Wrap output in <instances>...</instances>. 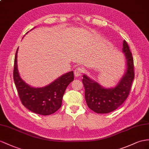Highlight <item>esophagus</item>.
Here are the masks:
<instances>
[{
    "mask_svg": "<svg viewBox=\"0 0 149 149\" xmlns=\"http://www.w3.org/2000/svg\"><path fill=\"white\" fill-rule=\"evenodd\" d=\"M84 70L82 67H78L77 68H75V70H74V74L75 77H79V76H81Z\"/></svg>",
    "mask_w": 149,
    "mask_h": 149,
    "instance_id": "obj_1",
    "label": "esophagus"
}]
</instances>
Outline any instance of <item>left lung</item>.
Masks as SVG:
<instances>
[{
	"label": "left lung",
	"mask_w": 149,
	"mask_h": 149,
	"mask_svg": "<svg viewBox=\"0 0 149 149\" xmlns=\"http://www.w3.org/2000/svg\"><path fill=\"white\" fill-rule=\"evenodd\" d=\"M122 51L127 60V70L119 83L113 88H104L86 75H83L82 83L87 104L97 113L104 114L114 111L128 96L135 73L132 54L125 40L123 41Z\"/></svg>",
	"instance_id": "8db88e82"
}]
</instances>
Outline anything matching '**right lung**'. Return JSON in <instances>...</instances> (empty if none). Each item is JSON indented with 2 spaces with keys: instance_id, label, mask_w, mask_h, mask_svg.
Masks as SVG:
<instances>
[{
  "instance_id": "obj_1",
  "label": "right lung",
  "mask_w": 149,
  "mask_h": 149,
  "mask_svg": "<svg viewBox=\"0 0 149 149\" xmlns=\"http://www.w3.org/2000/svg\"><path fill=\"white\" fill-rule=\"evenodd\" d=\"M18 48L14 58L13 77L20 100L29 111L41 115L55 113L62 106L63 96L69 84L74 81L73 71L60 76L49 85L43 87H31L19 74L17 65Z\"/></svg>"
}]
</instances>
